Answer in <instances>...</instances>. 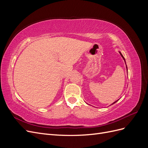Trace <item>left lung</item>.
Segmentation results:
<instances>
[{
    "instance_id": "8db88e82",
    "label": "left lung",
    "mask_w": 148,
    "mask_h": 148,
    "mask_svg": "<svg viewBox=\"0 0 148 148\" xmlns=\"http://www.w3.org/2000/svg\"><path fill=\"white\" fill-rule=\"evenodd\" d=\"M119 53H120V54L121 55V56H122V58H123V60H124V61H125V64H126V62H125V58H124V57L123 56V55L122 54V53H121V52H120L119 51ZM126 68H127V73H128V69H127V65H126ZM118 101V100L117 101H116L115 102H114V103H112V104L111 105H112V104H115V103L116 102H117Z\"/></svg>"
}]
</instances>
